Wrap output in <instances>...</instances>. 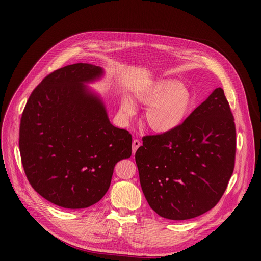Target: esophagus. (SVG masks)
<instances>
[{
    "label": "esophagus",
    "instance_id": "34e87169",
    "mask_svg": "<svg viewBox=\"0 0 261 261\" xmlns=\"http://www.w3.org/2000/svg\"><path fill=\"white\" fill-rule=\"evenodd\" d=\"M141 145H142L141 141H139V140H134L133 141V143H132V151H133V153L136 152V150H138L141 147Z\"/></svg>",
    "mask_w": 261,
    "mask_h": 261
}]
</instances>
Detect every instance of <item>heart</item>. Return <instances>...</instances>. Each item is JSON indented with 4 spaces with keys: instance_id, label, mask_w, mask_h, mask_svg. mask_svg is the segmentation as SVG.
Instances as JSON below:
<instances>
[{
    "instance_id": "heart-1",
    "label": "heart",
    "mask_w": 261,
    "mask_h": 261,
    "mask_svg": "<svg viewBox=\"0 0 261 261\" xmlns=\"http://www.w3.org/2000/svg\"><path fill=\"white\" fill-rule=\"evenodd\" d=\"M138 100L149 106L146 112V121L149 128L167 133L182 125L187 117L193 97L187 87L174 79H160L136 95ZM121 111L126 116L136 114L134 103L126 99L121 103Z\"/></svg>"
}]
</instances>
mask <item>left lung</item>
I'll list each match as a JSON object with an SVG mask.
<instances>
[{"instance_id": "left-lung-1", "label": "left lung", "mask_w": 261, "mask_h": 261, "mask_svg": "<svg viewBox=\"0 0 261 261\" xmlns=\"http://www.w3.org/2000/svg\"><path fill=\"white\" fill-rule=\"evenodd\" d=\"M236 128L221 88L173 131L146 135L135 153L148 204L170 220H187L215 207L234 171Z\"/></svg>"}]
</instances>
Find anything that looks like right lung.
I'll return each instance as SVG.
<instances>
[{
	"label": "right lung",
	"instance_id": "1",
	"mask_svg": "<svg viewBox=\"0 0 261 261\" xmlns=\"http://www.w3.org/2000/svg\"><path fill=\"white\" fill-rule=\"evenodd\" d=\"M102 75L89 63L48 74L32 92L21 117V161L32 187L53 204L86 208L108 191L116 163L132 154V136L110 122L86 82Z\"/></svg>",
	"mask_w": 261,
	"mask_h": 261
}]
</instances>
